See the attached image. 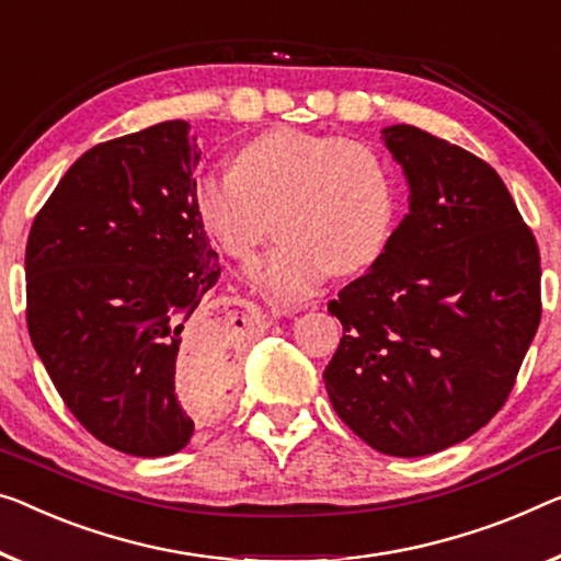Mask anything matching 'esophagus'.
Segmentation results:
<instances>
[{
	"label": "esophagus",
	"instance_id": "esophagus-1",
	"mask_svg": "<svg viewBox=\"0 0 561 561\" xmlns=\"http://www.w3.org/2000/svg\"><path fill=\"white\" fill-rule=\"evenodd\" d=\"M233 302H237V305H247V307H249V302H244V299H239V297L233 299Z\"/></svg>",
	"mask_w": 561,
	"mask_h": 561
}]
</instances>
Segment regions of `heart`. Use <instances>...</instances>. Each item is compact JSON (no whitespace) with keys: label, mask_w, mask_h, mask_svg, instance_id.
Instances as JSON below:
<instances>
[{"label":"heart","mask_w":561,"mask_h":561,"mask_svg":"<svg viewBox=\"0 0 561 561\" xmlns=\"http://www.w3.org/2000/svg\"><path fill=\"white\" fill-rule=\"evenodd\" d=\"M191 201L224 254L249 259L274 229L282 241L247 270L277 305L312 297L332 272L355 274L386 252L396 221V186L363 140L277 128L239 150L233 169L204 171Z\"/></svg>","instance_id":"heart-1"}]
</instances>
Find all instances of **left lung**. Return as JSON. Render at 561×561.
<instances>
[{
    "label": "left lung",
    "instance_id": "obj_1",
    "mask_svg": "<svg viewBox=\"0 0 561 561\" xmlns=\"http://www.w3.org/2000/svg\"><path fill=\"white\" fill-rule=\"evenodd\" d=\"M382 140L403 165L408 214L328 305L345 332L324 386L367 446L415 458L473 436L506 403L541 320V264L486 161L415 125Z\"/></svg>",
    "mask_w": 561,
    "mask_h": 561
}]
</instances>
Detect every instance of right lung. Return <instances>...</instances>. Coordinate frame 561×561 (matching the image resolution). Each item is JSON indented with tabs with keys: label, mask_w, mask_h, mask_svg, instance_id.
<instances>
[{
	"label": "right lung",
	"mask_w": 561,
	"mask_h": 561,
	"mask_svg": "<svg viewBox=\"0 0 561 561\" xmlns=\"http://www.w3.org/2000/svg\"><path fill=\"white\" fill-rule=\"evenodd\" d=\"M198 158L186 121L105 140L70 165L30 229L32 345L82 428L121 454L181 450L194 421L179 378L233 375L227 328L188 324L221 274L191 201Z\"/></svg>",
	"instance_id": "add662e5"
}]
</instances>
